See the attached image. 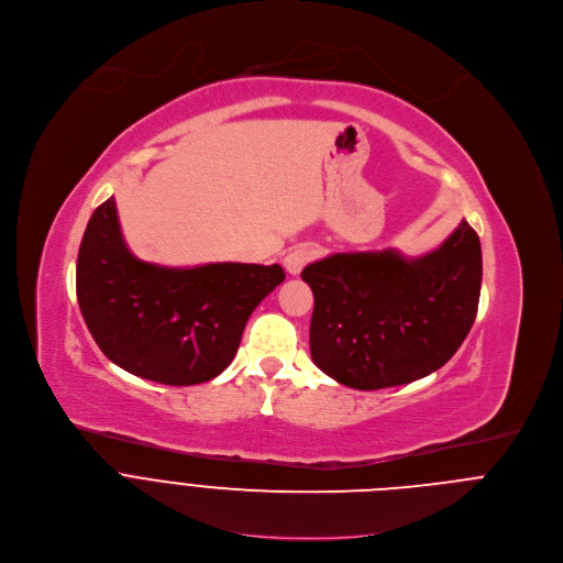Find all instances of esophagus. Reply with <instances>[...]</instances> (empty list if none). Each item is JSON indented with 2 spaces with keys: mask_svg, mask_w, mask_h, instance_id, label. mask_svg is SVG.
I'll list each match as a JSON object with an SVG mask.
<instances>
[{
  "mask_svg": "<svg viewBox=\"0 0 563 563\" xmlns=\"http://www.w3.org/2000/svg\"><path fill=\"white\" fill-rule=\"evenodd\" d=\"M313 256H316V250H313V247H309V245H298V247H294V250H289V252L285 254L283 265H285V269H287L291 276H298V274L305 269V265H307L309 261H313Z\"/></svg>",
  "mask_w": 563,
  "mask_h": 563,
  "instance_id": "1",
  "label": "esophagus"
}]
</instances>
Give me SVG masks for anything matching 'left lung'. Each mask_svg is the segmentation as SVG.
<instances>
[{
  "label": "left lung",
  "instance_id": "8db88e82",
  "mask_svg": "<svg viewBox=\"0 0 563 563\" xmlns=\"http://www.w3.org/2000/svg\"><path fill=\"white\" fill-rule=\"evenodd\" d=\"M302 280L316 300V366L357 390L404 386L445 366L465 342L481 300V239L463 219L423 256L331 254L307 265Z\"/></svg>",
  "mask_w": 563,
  "mask_h": 563
}]
</instances>
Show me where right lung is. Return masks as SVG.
Wrapping results in <instances>:
<instances>
[{
    "instance_id": "1",
    "label": "right lung",
    "mask_w": 563,
    "mask_h": 563,
    "mask_svg": "<svg viewBox=\"0 0 563 563\" xmlns=\"http://www.w3.org/2000/svg\"><path fill=\"white\" fill-rule=\"evenodd\" d=\"M283 280L280 265L144 263L122 239L113 197L93 210L76 261V298L98 349L126 373L166 386L221 375L247 318Z\"/></svg>"
}]
</instances>
